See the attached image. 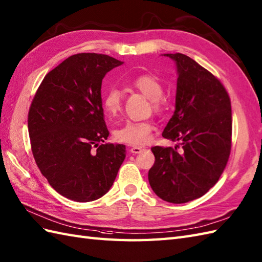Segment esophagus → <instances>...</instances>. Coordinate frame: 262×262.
<instances>
[{
    "label": "esophagus",
    "instance_id": "1",
    "mask_svg": "<svg viewBox=\"0 0 262 262\" xmlns=\"http://www.w3.org/2000/svg\"><path fill=\"white\" fill-rule=\"evenodd\" d=\"M129 150H130V153H133V154H139V153H142L143 150H145V148L135 146V147H132Z\"/></svg>",
    "mask_w": 262,
    "mask_h": 262
}]
</instances>
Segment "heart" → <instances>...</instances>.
<instances>
[{
  "label": "heart",
  "mask_w": 262,
  "mask_h": 262,
  "mask_svg": "<svg viewBox=\"0 0 262 262\" xmlns=\"http://www.w3.org/2000/svg\"><path fill=\"white\" fill-rule=\"evenodd\" d=\"M132 86L151 100L155 111H161V97L164 89L159 78L153 75L138 76L132 81ZM121 101H123V95L120 91L116 88L109 89L106 91L102 98L103 109L108 115L115 116L120 111ZM151 129H153V127L146 121H127L125 125L119 127L115 132V138L120 143L141 146L149 141Z\"/></svg>",
  "instance_id": "heart-1"
}]
</instances>
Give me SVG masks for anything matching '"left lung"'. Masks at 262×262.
<instances>
[{
    "mask_svg": "<svg viewBox=\"0 0 262 262\" xmlns=\"http://www.w3.org/2000/svg\"><path fill=\"white\" fill-rule=\"evenodd\" d=\"M178 70L175 111L163 137L179 145L151 147L155 163L150 187L169 203H186L208 192L229 160L232 134L231 101L226 88L210 71L182 53H165Z\"/></svg>",
    "mask_w": 262,
    "mask_h": 262,
    "instance_id": "8db88e82",
    "label": "left lung"
}]
</instances>
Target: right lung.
I'll return each mask as SVG.
<instances>
[{
    "instance_id": "right-lung-1",
    "label": "right lung",
    "mask_w": 262,
    "mask_h": 262,
    "mask_svg": "<svg viewBox=\"0 0 262 262\" xmlns=\"http://www.w3.org/2000/svg\"><path fill=\"white\" fill-rule=\"evenodd\" d=\"M124 62L106 54L78 53L42 80L29 111L28 128L36 165L54 190L76 202L109 191L126 157L121 144H103L101 82Z\"/></svg>"
}]
</instances>
